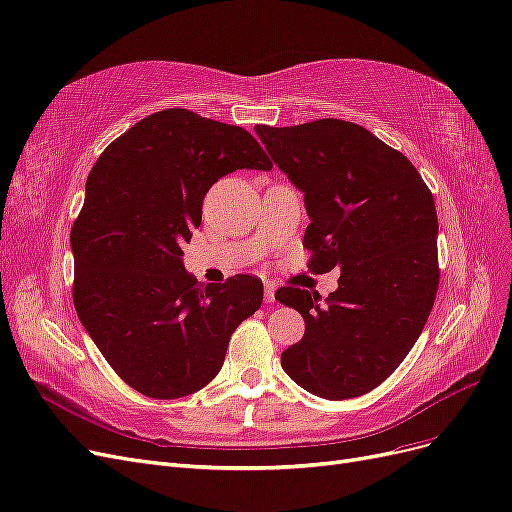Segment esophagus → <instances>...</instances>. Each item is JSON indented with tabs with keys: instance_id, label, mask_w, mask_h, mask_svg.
I'll return each mask as SVG.
<instances>
[{
	"instance_id": "obj_1",
	"label": "esophagus",
	"mask_w": 512,
	"mask_h": 512,
	"mask_svg": "<svg viewBox=\"0 0 512 512\" xmlns=\"http://www.w3.org/2000/svg\"><path fill=\"white\" fill-rule=\"evenodd\" d=\"M263 300L266 304H274L276 302V289L272 283H266V291H263Z\"/></svg>"
}]
</instances>
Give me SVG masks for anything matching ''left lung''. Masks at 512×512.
Masks as SVG:
<instances>
[{
    "instance_id": "8db88e82",
    "label": "left lung",
    "mask_w": 512,
    "mask_h": 512,
    "mask_svg": "<svg viewBox=\"0 0 512 512\" xmlns=\"http://www.w3.org/2000/svg\"><path fill=\"white\" fill-rule=\"evenodd\" d=\"M255 134L304 193L308 268H340L325 302L295 287L276 291L306 323L280 366L319 398H357L402 364L432 312L440 280L432 191L400 151L349 121L257 125Z\"/></svg>"
}]
</instances>
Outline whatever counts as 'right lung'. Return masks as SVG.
Returning <instances> with one entry per match:
<instances>
[{"label":"right lung","mask_w":512,"mask_h":512,"mask_svg":"<svg viewBox=\"0 0 512 512\" xmlns=\"http://www.w3.org/2000/svg\"><path fill=\"white\" fill-rule=\"evenodd\" d=\"M236 170H272L249 131L168 108L108 144L87 178L70 234L74 306L112 370L148 398L206 387L261 306L255 276L202 285L183 266L204 195Z\"/></svg>","instance_id":"add662e5"}]
</instances>
